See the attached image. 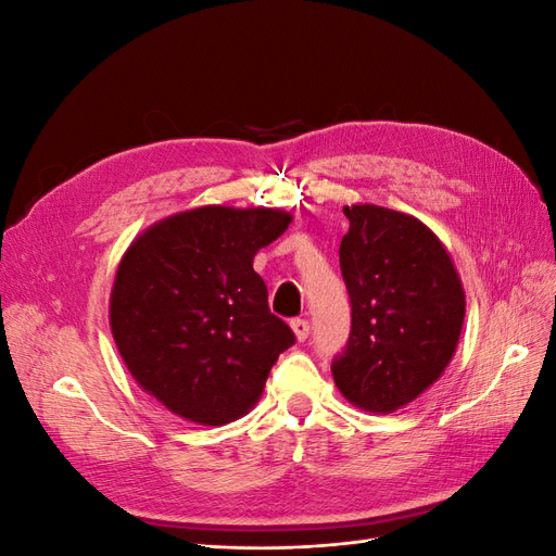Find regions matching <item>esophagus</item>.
I'll use <instances>...</instances> for the list:
<instances>
[{
	"label": "esophagus",
	"instance_id": "1",
	"mask_svg": "<svg viewBox=\"0 0 556 556\" xmlns=\"http://www.w3.org/2000/svg\"><path fill=\"white\" fill-rule=\"evenodd\" d=\"M290 327H292V331H294V336H296V341H306V339H308V333H311L308 319L296 317V319H292Z\"/></svg>",
	"mask_w": 556,
	"mask_h": 556
}]
</instances>
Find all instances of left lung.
Returning <instances> with one entry per match:
<instances>
[{
    "instance_id": "1",
    "label": "left lung",
    "mask_w": 556,
    "mask_h": 556,
    "mask_svg": "<svg viewBox=\"0 0 556 556\" xmlns=\"http://www.w3.org/2000/svg\"><path fill=\"white\" fill-rule=\"evenodd\" d=\"M343 213L350 229L339 257L352 327L331 374L350 403L387 415L443 376L466 296L445 245L417 217L374 204Z\"/></svg>"
}]
</instances>
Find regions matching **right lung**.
Returning <instances> with one entry per match:
<instances>
[{"instance_id": "obj_1", "label": "right lung", "mask_w": 556, "mask_h": 556, "mask_svg": "<svg viewBox=\"0 0 556 556\" xmlns=\"http://www.w3.org/2000/svg\"><path fill=\"white\" fill-rule=\"evenodd\" d=\"M290 223L278 208L201 206L164 217L127 248L111 290L113 341L141 390L174 415L233 422L294 345L252 268Z\"/></svg>"}]
</instances>
